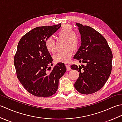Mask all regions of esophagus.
I'll use <instances>...</instances> for the list:
<instances>
[{
    "instance_id": "1",
    "label": "esophagus",
    "mask_w": 122,
    "mask_h": 122,
    "mask_svg": "<svg viewBox=\"0 0 122 122\" xmlns=\"http://www.w3.org/2000/svg\"><path fill=\"white\" fill-rule=\"evenodd\" d=\"M66 70L67 71H70L71 70V68H70V66L69 64H66Z\"/></svg>"
}]
</instances>
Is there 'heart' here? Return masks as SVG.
<instances>
[{
    "mask_svg": "<svg viewBox=\"0 0 122 122\" xmlns=\"http://www.w3.org/2000/svg\"><path fill=\"white\" fill-rule=\"evenodd\" d=\"M59 38L63 39L64 41V47L70 46L73 49H76L79 45V37L76 34L72 28L69 25H64L57 33ZM45 46L48 51L53 52L55 50V42L51 37L46 39L45 41ZM72 54V49L69 47H66L64 50L58 52L54 56V59L56 61L66 63L70 61Z\"/></svg>",
    "mask_w": 122,
    "mask_h": 122,
    "instance_id": "obj_1",
    "label": "heart"
}]
</instances>
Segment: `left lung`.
I'll return each instance as SVG.
<instances>
[{
	"label": "left lung",
	"instance_id": "left-lung-1",
	"mask_svg": "<svg viewBox=\"0 0 122 122\" xmlns=\"http://www.w3.org/2000/svg\"><path fill=\"white\" fill-rule=\"evenodd\" d=\"M81 34V44L74 59L85 66L73 64L72 70L79 73L74 87L79 93L90 94L104 86L112 70L113 54L107 40L93 28L77 23Z\"/></svg>",
	"mask_w": 122,
	"mask_h": 122
}]
</instances>
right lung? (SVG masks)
Returning <instances> with one entry per match:
<instances>
[{"mask_svg":"<svg viewBox=\"0 0 122 122\" xmlns=\"http://www.w3.org/2000/svg\"><path fill=\"white\" fill-rule=\"evenodd\" d=\"M61 24L36 27L25 35L18 44L14 65L20 82L28 92L38 97L52 96L58 90L59 80L66 72L62 62L53 68L52 58L45 46Z\"/></svg>","mask_w":122,"mask_h":122,"instance_id":"1","label":"right lung"}]
</instances>
